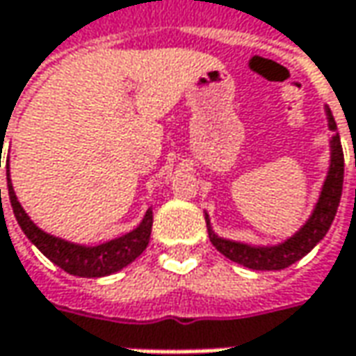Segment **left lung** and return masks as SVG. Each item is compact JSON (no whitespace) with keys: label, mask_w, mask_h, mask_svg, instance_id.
Wrapping results in <instances>:
<instances>
[{"label":"left lung","mask_w":356,"mask_h":356,"mask_svg":"<svg viewBox=\"0 0 356 356\" xmlns=\"http://www.w3.org/2000/svg\"><path fill=\"white\" fill-rule=\"evenodd\" d=\"M327 117H329V129L333 130L331 170H329V176H327L325 186H323L317 208H315L313 216L309 218L307 224L301 227L293 238L283 241L281 245H275V248H250L243 243L216 238L210 232L213 248L220 253H224L227 259L241 264L243 267L255 269V271H277V269H285L295 261H299L303 255H307L325 238L327 229L331 227L333 220H335L337 208L341 202V192H343V176H345L343 146H341L339 134H337L335 118H333L329 108H327Z\"/></svg>","instance_id":"left-lung-1"}]
</instances>
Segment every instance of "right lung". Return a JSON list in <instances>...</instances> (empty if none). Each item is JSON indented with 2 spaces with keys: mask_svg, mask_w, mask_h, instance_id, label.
Wrapping results in <instances>:
<instances>
[{
  "mask_svg": "<svg viewBox=\"0 0 356 356\" xmlns=\"http://www.w3.org/2000/svg\"><path fill=\"white\" fill-rule=\"evenodd\" d=\"M7 190H9L11 208H13V213L17 218V224L23 229V234L33 241L35 245H37V250L43 253L45 257H49L55 266H59L63 271H67L71 275H76V277H103V275H111V273H115L118 269L132 264L148 245L150 232H152V212L150 210L144 216L143 224L136 229H132L127 236L111 239V241L101 243V245H95V248H85V245L69 243L65 239L53 238V236H49L45 232H41L29 220V216L23 212L21 204L17 202V196H15L11 180H9V160H7Z\"/></svg>",
  "mask_w": 356,
  "mask_h": 356,
  "instance_id": "obj_1",
  "label": "right lung"
}]
</instances>
